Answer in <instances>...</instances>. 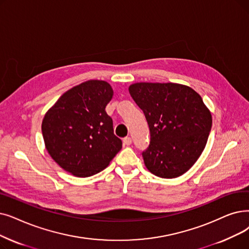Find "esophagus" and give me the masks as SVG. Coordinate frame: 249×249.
Instances as JSON below:
<instances>
[{"label": "esophagus", "instance_id": "obj_1", "mask_svg": "<svg viewBox=\"0 0 249 249\" xmlns=\"http://www.w3.org/2000/svg\"><path fill=\"white\" fill-rule=\"evenodd\" d=\"M123 142H124V144L125 145H130L131 143H132V139H131V137H125L124 139H123Z\"/></svg>", "mask_w": 249, "mask_h": 249}]
</instances>
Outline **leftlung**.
<instances>
[{
    "label": "left lung",
    "mask_w": 249,
    "mask_h": 249,
    "mask_svg": "<svg viewBox=\"0 0 249 249\" xmlns=\"http://www.w3.org/2000/svg\"><path fill=\"white\" fill-rule=\"evenodd\" d=\"M129 92L149 127L150 142L142 153L145 167L160 178L183 175L200 157L211 132L212 114L201 96L171 82H137Z\"/></svg>",
    "instance_id": "obj_1"
}]
</instances>
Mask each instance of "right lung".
<instances>
[{
    "mask_svg": "<svg viewBox=\"0 0 249 249\" xmlns=\"http://www.w3.org/2000/svg\"><path fill=\"white\" fill-rule=\"evenodd\" d=\"M113 98L111 85L89 80L60 96L41 124L46 148L52 159L76 177H89L109 166L122 148L114 134L106 106Z\"/></svg>",
    "mask_w": 249,
    "mask_h": 249,
    "instance_id": "right-lung-1",
    "label": "right lung"
}]
</instances>
